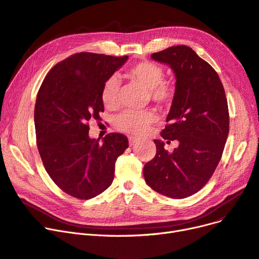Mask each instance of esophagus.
<instances>
[{"label":"esophagus","instance_id":"obj_1","mask_svg":"<svg viewBox=\"0 0 259 259\" xmlns=\"http://www.w3.org/2000/svg\"><path fill=\"white\" fill-rule=\"evenodd\" d=\"M140 140L139 139H137V138H133V137H129V145L130 146H133V145H136L137 143L139 142Z\"/></svg>","mask_w":259,"mask_h":259}]
</instances>
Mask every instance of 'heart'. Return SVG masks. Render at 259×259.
<instances>
[{
	"label": "heart",
	"mask_w": 259,
	"mask_h": 259,
	"mask_svg": "<svg viewBox=\"0 0 259 259\" xmlns=\"http://www.w3.org/2000/svg\"><path fill=\"white\" fill-rule=\"evenodd\" d=\"M126 76L131 81L144 86L148 90L151 100L168 105L174 100L176 88L173 82L164 80V69L157 63L144 61L133 65L127 70ZM119 81L116 76H110L104 82L101 91V100L107 109L115 110L119 105ZM157 116L151 111H124L115 119V127L129 135H143Z\"/></svg>",
	"instance_id": "heart-1"
}]
</instances>
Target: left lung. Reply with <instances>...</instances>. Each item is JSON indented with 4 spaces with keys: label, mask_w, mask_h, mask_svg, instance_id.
<instances>
[{
    "label": "left lung",
    "mask_w": 259,
    "mask_h": 259,
    "mask_svg": "<svg viewBox=\"0 0 259 259\" xmlns=\"http://www.w3.org/2000/svg\"><path fill=\"white\" fill-rule=\"evenodd\" d=\"M155 61L174 70L176 94L160 133L179 146L168 154L154 140L156 156L144 165L147 185L173 198L195 194L213 175L229 131V113L223 84L217 71L188 46L152 53Z\"/></svg>",
    "instance_id": "1"
}]
</instances>
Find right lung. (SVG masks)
<instances>
[{
    "mask_svg": "<svg viewBox=\"0 0 259 259\" xmlns=\"http://www.w3.org/2000/svg\"><path fill=\"white\" fill-rule=\"evenodd\" d=\"M128 56L80 52L57 63L37 94L34 119L37 148L54 184L65 193L90 199L113 183L115 162L129 146L120 133L89 137L91 119L104 111V82Z\"/></svg>",
    "mask_w": 259,
    "mask_h": 259,
    "instance_id": "obj_1",
    "label": "right lung"
}]
</instances>
